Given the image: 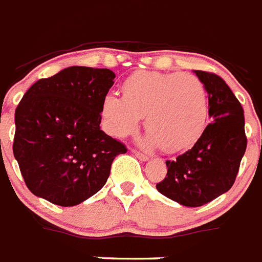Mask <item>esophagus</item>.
<instances>
[{"mask_svg":"<svg viewBox=\"0 0 262 262\" xmlns=\"http://www.w3.org/2000/svg\"><path fill=\"white\" fill-rule=\"evenodd\" d=\"M133 153H134V156L137 157L138 159H141V161H147V159H149V157H147L146 154H144V153H140V151H137V150H134Z\"/></svg>","mask_w":262,"mask_h":262,"instance_id":"34e87169","label":"esophagus"}]
</instances>
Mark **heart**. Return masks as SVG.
I'll return each mask as SVG.
<instances>
[{"mask_svg":"<svg viewBox=\"0 0 262 262\" xmlns=\"http://www.w3.org/2000/svg\"><path fill=\"white\" fill-rule=\"evenodd\" d=\"M105 129L125 137L145 116L147 142L177 153L192 146L203 134L208 101L199 77L181 72L140 71L122 84V97L109 93L101 106Z\"/></svg>","mask_w":262,"mask_h":262,"instance_id":"obj_1","label":"heart"}]
</instances>
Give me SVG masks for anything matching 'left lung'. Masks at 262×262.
<instances>
[{
	"mask_svg": "<svg viewBox=\"0 0 262 262\" xmlns=\"http://www.w3.org/2000/svg\"><path fill=\"white\" fill-rule=\"evenodd\" d=\"M208 93L212 121L186 153L166 161L167 174L157 190L182 206L200 207L233 186L247 149L244 109L222 77L194 71Z\"/></svg>",
	"mask_w": 262,
	"mask_h": 262,
	"instance_id": "left-lung-1",
	"label": "left lung"
}]
</instances>
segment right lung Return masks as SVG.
<instances>
[{
	"instance_id": "1",
	"label": "right lung",
	"mask_w": 262,
	"mask_h": 262,
	"mask_svg": "<svg viewBox=\"0 0 262 262\" xmlns=\"http://www.w3.org/2000/svg\"><path fill=\"white\" fill-rule=\"evenodd\" d=\"M115 77L108 68L72 66L25 93L15 109L13 153L34 195L71 207L105 185L113 159L126 153L100 129Z\"/></svg>"
}]
</instances>
